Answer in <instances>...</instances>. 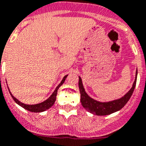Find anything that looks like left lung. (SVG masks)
<instances>
[{"label": "left lung", "instance_id": "obj_1", "mask_svg": "<svg viewBox=\"0 0 146 146\" xmlns=\"http://www.w3.org/2000/svg\"><path fill=\"white\" fill-rule=\"evenodd\" d=\"M137 73V71H136L135 80L134 81V83H133V85H132V87L131 88V90L122 98H120L119 100L110 101V102H108V103H100V102H98L96 100H93V99L90 97L85 92L81 78L79 77V88H80V92L81 104L87 111H89L90 113H93L94 115H110L111 113L119 111L127 103V102L131 97V96L133 93L134 89L135 87V84H136Z\"/></svg>", "mask_w": 146, "mask_h": 146}]
</instances>
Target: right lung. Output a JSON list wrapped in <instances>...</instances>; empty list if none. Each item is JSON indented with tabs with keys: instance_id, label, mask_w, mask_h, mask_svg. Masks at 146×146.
I'll return each mask as SVG.
<instances>
[{
	"instance_id": "obj_1",
	"label": "right lung",
	"mask_w": 146,
	"mask_h": 146,
	"mask_svg": "<svg viewBox=\"0 0 146 146\" xmlns=\"http://www.w3.org/2000/svg\"><path fill=\"white\" fill-rule=\"evenodd\" d=\"M66 76H67V75L63 77V80L61 81V83L57 86V87L56 88V90H54L53 94H52L47 100H45L44 102L39 103V104H35V105H27V104H24V103L20 102V101H19L18 100H17L16 98L14 97V96L12 95L11 93H11V96H12V98H13V100L15 101V103H17L18 105H20L23 108H24L25 110H28L30 112H33V113H40V112H43V111H45V110H48L49 108H50L51 106L54 104V103H55L56 101V94H57V90H58V89L60 88V86H61V85L64 83V81H65Z\"/></svg>"
}]
</instances>
